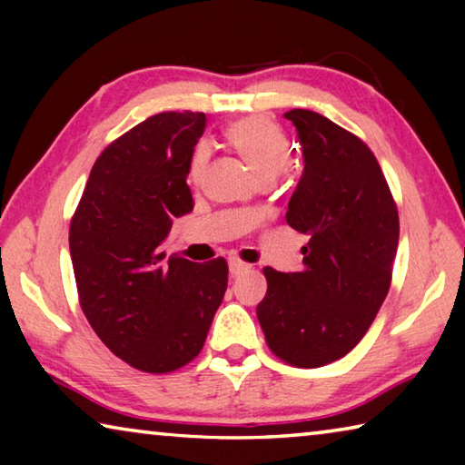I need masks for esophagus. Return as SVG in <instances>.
<instances>
[{"instance_id": "1", "label": "esophagus", "mask_w": 465, "mask_h": 465, "mask_svg": "<svg viewBox=\"0 0 465 465\" xmlns=\"http://www.w3.org/2000/svg\"><path fill=\"white\" fill-rule=\"evenodd\" d=\"M248 269H250V264L238 261V258H232V261H230V272H232V277H240V274H243Z\"/></svg>"}]
</instances>
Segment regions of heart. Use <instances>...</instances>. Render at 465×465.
Masks as SVG:
<instances>
[{
	"instance_id": "obj_1",
	"label": "heart",
	"mask_w": 465,
	"mask_h": 465,
	"mask_svg": "<svg viewBox=\"0 0 465 465\" xmlns=\"http://www.w3.org/2000/svg\"><path fill=\"white\" fill-rule=\"evenodd\" d=\"M225 141L238 153L258 180H274L287 168L291 143L277 123L264 116H246L225 129ZM209 162V147L199 145L188 163V178L199 183Z\"/></svg>"
}]
</instances>
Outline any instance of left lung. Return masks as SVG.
Returning <instances> with one entry per match:
<instances>
[{
	"label": "left lung",
	"mask_w": 465,
	"mask_h": 465,
	"mask_svg": "<svg viewBox=\"0 0 465 465\" xmlns=\"http://www.w3.org/2000/svg\"><path fill=\"white\" fill-rule=\"evenodd\" d=\"M303 174L291 194L287 223L310 235L303 266H266L256 308L269 349L289 365L313 369L351 352L390 291L400 219L375 155L326 116L295 108Z\"/></svg>",
	"instance_id": "obj_1"
}]
</instances>
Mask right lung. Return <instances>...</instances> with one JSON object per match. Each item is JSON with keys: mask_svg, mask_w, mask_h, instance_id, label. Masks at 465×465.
<instances>
[{"mask_svg": "<svg viewBox=\"0 0 465 465\" xmlns=\"http://www.w3.org/2000/svg\"><path fill=\"white\" fill-rule=\"evenodd\" d=\"M203 113H160L113 141L94 163L69 225L80 305L116 357L170 373L199 355L227 289L225 258L196 264L162 242L193 211L188 163Z\"/></svg>", "mask_w": 465, "mask_h": 465, "instance_id": "obj_1", "label": "right lung"}]
</instances>
